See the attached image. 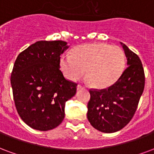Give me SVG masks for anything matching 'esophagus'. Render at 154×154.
<instances>
[{
  "instance_id": "34e87169",
  "label": "esophagus",
  "mask_w": 154,
  "mask_h": 154,
  "mask_svg": "<svg viewBox=\"0 0 154 154\" xmlns=\"http://www.w3.org/2000/svg\"><path fill=\"white\" fill-rule=\"evenodd\" d=\"M83 88H85V86H83V85H79L77 86V89H83Z\"/></svg>"
}]
</instances>
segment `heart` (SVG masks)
<instances>
[{"mask_svg": "<svg viewBox=\"0 0 154 154\" xmlns=\"http://www.w3.org/2000/svg\"><path fill=\"white\" fill-rule=\"evenodd\" d=\"M60 67L69 79L78 80L85 71L93 87L106 88L121 78L125 67V55L118 46L91 43L77 48L72 55L60 58Z\"/></svg>", "mask_w": 154, "mask_h": 154, "instance_id": "1", "label": "heart"}]
</instances>
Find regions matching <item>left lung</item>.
I'll return each mask as SVG.
<instances>
[{"label":"left lung","instance_id":"1","mask_svg":"<svg viewBox=\"0 0 154 154\" xmlns=\"http://www.w3.org/2000/svg\"><path fill=\"white\" fill-rule=\"evenodd\" d=\"M121 43L128 65L121 78L109 88L89 89L87 117L93 127L103 133L120 131L131 122L144 88L145 76L140 57Z\"/></svg>","mask_w":154,"mask_h":154}]
</instances>
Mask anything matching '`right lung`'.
Wrapping results in <instances>:
<instances>
[{"instance_id":"obj_1","label":"right lung","mask_w":154,"mask_h":154,"mask_svg":"<svg viewBox=\"0 0 154 154\" xmlns=\"http://www.w3.org/2000/svg\"><path fill=\"white\" fill-rule=\"evenodd\" d=\"M68 48L61 40L38 41L20 52L11 76L14 105L20 118L38 131L52 130L65 117V105L77 84L60 69V55Z\"/></svg>"}]
</instances>
